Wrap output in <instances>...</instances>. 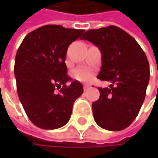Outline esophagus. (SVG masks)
Segmentation results:
<instances>
[{"instance_id":"34e87169","label":"esophagus","mask_w":158,"mask_h":158,"mask_svg":"<svg viewBox=\"0 0 158 158\" xmlns=\"http://www.w3.org/2000/svg\"><path fill=\"white\" fill-rule=\"evenodd\" d=\"M83 88H84V90H87V89L89 88V85H84V86H83Z\"/></svg>"}]
</instances>
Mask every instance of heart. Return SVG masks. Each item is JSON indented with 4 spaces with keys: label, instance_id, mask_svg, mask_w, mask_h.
<instances>
[{
    "label": "heart",
    "instance_id": "heart-1",
    "mask_svg": "<svg viewBox=\"0 0 158 158\" xmlns=\"http://www.w3.org/2000/svg\"><path fill=\"white\" fill-rule=\"evenodd\" d=\"M75 78L80 81L88 82L92 79L93 74H92V72L86 70V69H78L75 71Z\"/></svg>",
    "mask_w": 158,
    "mask_h": 158
}]
</instances>
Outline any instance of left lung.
Instances as JSON below:
<instances>
[{"label": "left lung", "instance_id": "obj_1", "mask_svg": "<svg viewBox=\"0 0 158 158\" xmlns=\"http://www.w3.org/2000/svg\"><path fill=\"white\" fill-rule=\"evenodd\" d=\"M81 39L99 48L102 63L98 79L111 82L110 88H99L100 98L92 103L94 120L105 130H123L144 101L150 78L147 57L133 36L114 25L89 30Z\"/></svg>", "mask_w": 158, "mask_h": 158}]
</instances>
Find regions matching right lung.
Segmentation results:
<instances>
[{
	"label": "right lung",
	"mask_w": 158,
	"mask_h": 158,
	"mask_svg": "<svg viewBox=\"0 0 158 158\" xmlns=\"http://www.w3.org/2000/svg\"><path fill=\"white\" fill-rule=\"evenodd\" d=\"M83 33L81 29L45 25L29 33L17 50V93L30 121L41 129L64 126L70 119L74 102L83 93L81 83L68 76L65 63L69 46ZM68 81H72L69 86ZM56 86L60 89L58 94Z\"/></svg>",
	"instance_id": "right-lung-1"
}]
</instances>
